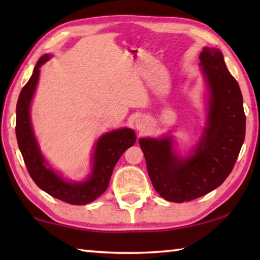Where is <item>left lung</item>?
I'll return each instance as SVG.
<instances>
[{
    "label": "left lung",
    "instance_id": "8db88e82",
    "mask_svg": "<svg viewBox=\"0 0 260 260\" xmlns=\"http://www.w3.org/2000/svg\"><path fill=\"white\" fill-rule=\"evenodd\" d=\"M200 60L211 98L208 127L192 155H174L171 138L139 140L153 188L174 203L199 199L225 181L245 138L243 98L221 51L205 47Z\"/></svg>",
    "mask_w": 260,
    "mask_h": 260
}]
</instances>
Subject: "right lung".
Returning <instances> with one entry per match:
<instances>
[{"instance_id":"add662e5","label":"right lung","mask_w":260,"mask_h":260,"mask_svg":"<svg viewBox=\"0 0 260 260\" xmlns=\"http://www.w3.org/2000/svg\"><path fill=\"white\" fill-rule=\"evenodd\" d=\"M49 59L45 55L38 60L32 77L21 89L16 108V136L27 171L39 188L50 196L73 205H83L95 201L107 190L118 159L133 146L136 136L133 129L122 128L103 135L96 143L93 171L85 182H68L47 169L39 150L29 119V104L37 87L40 68Z\"/></svg>"}]
</instances>
